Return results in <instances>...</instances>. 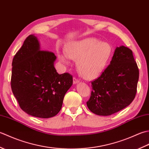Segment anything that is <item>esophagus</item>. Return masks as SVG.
Wrapping results in <instances>:
<instances>
[{
    "label": "esophagus",
    "mask_w": 149,
    "mask_h": 149,
    "mask_svg": "<svg viewBox=\"0 0 149 149\" xmlns=\"http://www.w3.org/2000/svg\"><path fill=\"white\" fill-rule=\"evenodd\" d=\"M79 80L77 78H76L75 77L73 78V83H74V84H77L79 83Z\"/></svg>",
    "instance_id": "esophagus-1"
}]
</instances>
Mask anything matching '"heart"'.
<instances>
[{
	"label": "heart",
	"mask_w": 149,
	"mask_h": 149,
	"mask_svg": "<svg viewBox=\"0 0 149 149\" xmlns=\"http://www.w3.org/2000/svg\"><path fill=\"white\" fill-rule=\"evenodd\" d=\"M65 54H59L62 62H66L67 57L77 59V68L83 77L91 79L99 76L105 67L111 54L108 43L99 42L93 38H87L72 42L66 46Z\"/></svg>",
	"instance_id": "obj_1"
}]
</instances>
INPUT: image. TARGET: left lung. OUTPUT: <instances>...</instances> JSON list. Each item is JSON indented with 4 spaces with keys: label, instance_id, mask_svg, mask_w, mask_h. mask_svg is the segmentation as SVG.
<instances>
[{
    "label": "left lung",
    "instance_id": "1",
    "mask_svg": "<svg viewBox=\"0 0 149 149\" xmlns=\"http://www.w3.org/2000/svg\"><path fill=\"white\" fill-rule=\"evenodd\" d=\"M139 69L132 51L124 46L116 47L110 64L91 81L87 106L97 115L109 116L123 109L134 99Z\"/></svg>",
    "mask_w": 149,
    "mask_h": 149
}]
</instances>
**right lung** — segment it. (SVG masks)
Wrapping results in <instances>:
<instances>
[{
    "label": "right lung",
    "mask_w": 149,
    "mask_h": 149,
    "mask_svg": "<svg viewBox=\"0 0 149 149\" xmlns=\"http://www.w3.org/2000/svg\"><path fill=\"white\" fill-rule=\"evenodd\" d=\"M56 59L53 52L40 50L38 40L31 34L13 59V93L20 108L31 116H56L72 86V75L67 72L59 74L54 66Z\"/></svg>",
    "instance_id": "1"
}]
</instances>
